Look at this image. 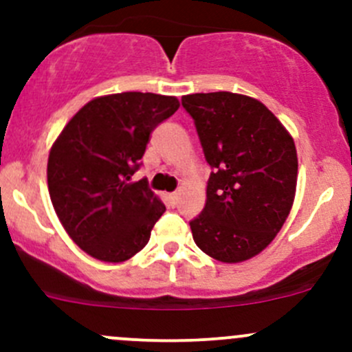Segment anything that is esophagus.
I'll return each instance as SVG.
<instances>
[{"mask_svg": "<svg viewBox=\"0 0 352 352\" xmlns=\"http://www.w3.org/2000/svg\"><path fill=\"white\" fill-rule=\"evenodd\" d=\"M177 197H179V194H177V192L168 194V201H170V204L175 206V204H177Z\"/></svg>", "mask_w": 352, "mask_h": 352, "instance_id": "obj_1", "label": "esophagus"}]
</instances>
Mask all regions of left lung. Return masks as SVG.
Listing matches in <instances>:
<instances>
[{
    "instance_id": "1",
    "label": "left lung",
    "mask_w": 352,
    "mask_h": 352,
    "mask_svg": "<svg viewBox=\"0 0 352 352\" xmlns=\"http://www.w3.org/2000/svg\"><path fill=\"white\" fill-rule=\"evenodd\" d=\"M206 162L214 168L194 242L225 264L261 254L285 225L296 194L293 136L262 102L232 91L184 95Z\"/></svg>"
}]
</instances>
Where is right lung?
I'll return each instance as SVG.
<instances>
[{
	"label": "right lung",
	"instance_id": "add662e5",
	"mask_svg": "<svg viewBox=\"0 0 352 352\" xmlns=\"http://www.w3.org/2000/svg\"><path fill=\"white\" fill-rule=\"evenodd\" d=\"M180 107L177 97L102 95L78 110L52 143L47 187L63 228L102 262L129 261L148 243L165 204L133 182L151 131Z\"/></svg>",
	"mask_w": 352,
	"mask_h": 352
}]
</instances>
